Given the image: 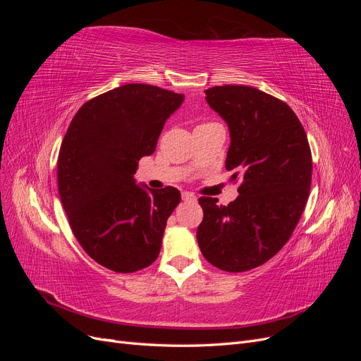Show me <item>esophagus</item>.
<instances>
[{
    "label": "esophagus",
    "mask_w": 361,
    "mask_h": 361,
    "mask_svg": "<svg viewBox=\"0 0 361 361\" xmlns=\"http://www.w3.org/2000/svg\"><path fill=\"white\" fill-rule=\"evenodd\" d=\"M182 200H185V202H195V200H197V197H195L192 192L185 191V192H182Z\"/></svg>",
    "instance_id": "34e87169"
}]
</instances>
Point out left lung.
Listing matches in <instances>:
<instances>
[{"label": "left lung", "instance_id": "obj_1", "mask_svg": "<svg viewBox=\"0 0 361 361\" xmlns=\"http://www.w3.org/2000/svg\"><path fill=\"white\" fill-rule=\"evenodd\" d=\"M206 101L231 130L226 169L241 179L235 202L200 197L202 255L227 272L264 265L297 227L312 183L307 135L292 108L248 85H215Z\"/></svg>", "mask_w": 361, "mask_h": 361}]
</instances>
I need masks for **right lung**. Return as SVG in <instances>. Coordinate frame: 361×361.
<instances>
[{"label":"right lung","instance_id":"1","mask_svg":"<svg viewBox=\"0 0 361 361\" xmlns=\"http://www.w3.org/2000/svg\"><path fill=\"white\" fill-rule=\"evenodd\" d=\"M183 94L125 84L87 101L61 141L59 194L82 250L114 272H135L157 260L179 190L135 185L138 161L157 149L166 120Z\"/></svg>","mask_w":361,"mask_h":361}]
</instances>
